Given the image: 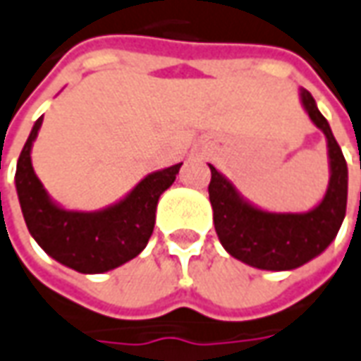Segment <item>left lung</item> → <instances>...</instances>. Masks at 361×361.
I'll list each match as a JSON object with an SVG mask.
<instances>
[{"mask_svg":"<svg viewBox=\"0 0 361 361\" xmlns=\"http://www.w3.org/2000/svg\"><path fill=\"white\" fill-rule=\"evenodd\" d=\"M300 104L328 147L330 180L324 198L309 212H267L240 195L232 180L210 163L214 228L224 250L235 259L265 271H290L318 257L334 242L346 216L348 165L326 118L309 90L299 88Z\"/></svg>","mask_w":361,"mask_h":361,"instance_id":"8db88e82","label":"left lung"}]
</instances>
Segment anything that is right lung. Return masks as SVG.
Instances as JSON below:
<instances>
[{
    "instance_id": "obj_1",
    "label": "right lung",
    "mask_w": 361,
    "mask_h": 361,
    "mask_svg": "<svg viewBox=\"0 0 361 361\" xmlns=\"http://www.w3.org/2000/svg\"><path fill=\"white\" fill-rule=\"evenodd\" d=\"M43 118L35 121L17 161L15 188L29 233L62 265L94 275L137 257L155 228L157 202L175 183L183 163L147 175L114 204L94 212L66 210L52 200L35 175L31 149Z\"/></svg>"
}]
</instances>
